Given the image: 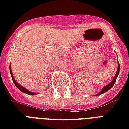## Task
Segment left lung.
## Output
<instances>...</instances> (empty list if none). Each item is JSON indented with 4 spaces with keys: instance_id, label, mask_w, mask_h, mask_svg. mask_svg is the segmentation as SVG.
Returning a JSON list of instances; mask_svg holds the SVG:
<instances>
[{
    "instance_id": "left-lung-1",
    "label": "left lung",
    "mask_w": 129,
    "mask_h": 129,
    "mask_svg": "<svg viewBox=\"0 0 129 129\" xmlns=\"http://www.w3.org/2000/svg\"><path fill=\"white\" fill-rule=\"evenodd\" d=\"M119 72H120V64H119V63H118V70H117L116 74H115V77H114L113 79L112 80V81L109 84H108L107 85H106V86L104 87L103 89V90H102L101 91H100V92H99V94H97V95H101V94H103V93H105V92H106V91H107L108 90H109V89H110L113 86V85H114L115 81H116V79H117V77H118V74H119Z\"/></svg>"
}]
</instances>
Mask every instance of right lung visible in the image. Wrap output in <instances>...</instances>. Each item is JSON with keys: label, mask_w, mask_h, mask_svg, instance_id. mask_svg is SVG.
I'll list each match as a JSON object with an SVG mask.
<instances>
[{"label": "right lung", "mask_w": 129, "mask_h": 129, "mask_svg": "<svg viewBox=\"0 0 129 129\" xmlns=\"http://www.w3.org/2000/svg\"><path fill=\"white\" fill-rule=\"evenodd\" d=\"M9 70H10V73H11V78H12V80H13V81H14L15 85L17 87V88L18 89H20L21 91H22V92H24V93H25V94H28V95H35V94H38L37 93H33V92H31V91H28V90H27L25 87H24L21 86L20 85H19V84L16 81V80H15V79L14 78V76H13V74H12V72H11V66H9Z\"/></svg>", "instance_id": "obj_1"}]
</instances>
